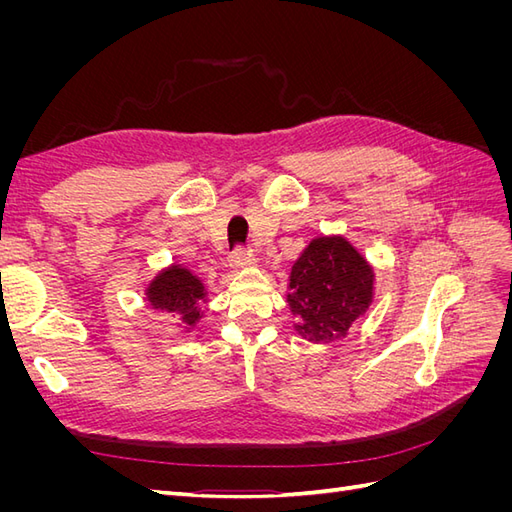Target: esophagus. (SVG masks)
I'll return each mask as SVG.
<instances>
[{"instance_id": "obj_1", "label": "esophagus", "mask_w": 512, "mask_h": 512, "mask_svg": "<svg viewBox=\"0 0 512 512\" xmlns=\"http://www.w3.org/2000/svg\"><path fill=\"white\" fill-rule=\"evenodd\" d=\"M252 260H254V256L250 254V250H247V247H243V245H237L230 254V267L232 269H243L247 265H252Z\"/></svg>"}]
</instances>
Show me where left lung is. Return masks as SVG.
Instances as JSON below:
<instances>
[{
    "mask_svg": "<svg viewBox=\"0 0 512 512\" xmlns=\"http://www.w3.org/2000/svg\"><path fill=\"white\" fill-rule=\"evenodd\" d=\"M374 292V271L342 239H314L290 273L288 305L297 331L316 344L346 337L350 324L365 314Z\"/></svg>",
    "mask_w": 512,
    "mask_h": 512,
    "instance_id": "left-lung-1",
    "label": "left lung"
}]
</instances>
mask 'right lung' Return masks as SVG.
I'll return each instance as SVG.
<instances>
[{
	"label": "right lung",
	"instance_id": "add662e5",
	"mask_svg": "<svg viewBox=\"0 0 512 512\" xmlns=\"http://www.w3.org/2000/svg\"><path fill=\"white\" fill-rule=\"evenodd\" d=\"M147 299L153 309L173 312L183 329H192L203 316L200 307L205 303V286L188 269L170 267L151 282Z\"/></svg>",
	"mask_w": 512,
	"mask_h": 512
}]
</instances>
